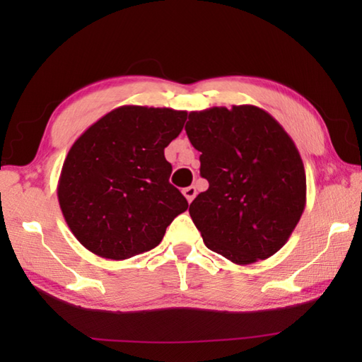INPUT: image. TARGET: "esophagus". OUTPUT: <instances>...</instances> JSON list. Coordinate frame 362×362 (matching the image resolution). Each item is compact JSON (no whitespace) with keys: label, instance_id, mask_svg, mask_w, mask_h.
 Masks as SVG:
<instances>
[{"label":"esophagus","instance_id":"obj_1","mask_svg":"<svg viewBox=\"0 0 362 362\" xmlns=\"http://www.w3.org/2000/svg\"><path fill=\"white\" fill-rule=\"evenodd\" d=\"M182 193L187 198L188 203H192V201L194 199V196H196V188L194 187H187V188L182 189Z\"/></svg>","mask_w":362,"mask_h":362}]
</instances>
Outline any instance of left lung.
I'll return each mask as SVG.
<instances>
[{
	"instance_id": "1",
	"label": "left lung",
	"mask_w": 362,
	"mask_h": 362,
	"mask_svg": "<svg viewBox=\"0 0 362 362\" xmlns=\"http://www.w3.org/2000/svg\"><path fill=\"white\" fill-rule=\"evenodd\" d=\"M185 131L209 182L188 209L207 249L236 265L276 254L306 204L303 161L289 134L254 105L189 112Z\"/></svg>"
}]
</instances>
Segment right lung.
Masks as SVG:
<instances>
[{
	"label": "right lung",
	"mask_w": 362,
	"mask_h": 362,
	"mask_svg": "<svg viewBox=\"0 0 362 362\" xmlns=\"http://www.w3.org/2000/svg\"><path fill=\"white\" fill-rule=\"evenodd\" d=\"M185 121L182 110L122 105L76 139L57 196L66 225L86 249L110 260L131 259L156 247L187 211L164 158Z\"/></svg>",
	"instance_id": "obj_1"
}]
</instances>
